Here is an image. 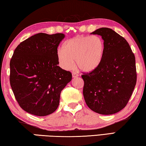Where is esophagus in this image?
Returning <instances> with one entry per match:
<instances>
[{"label": "esophagus", "mask_w": 146, "mask_h": 146, "mask_svg": "<svg viewBox=\"0 0 146 146\" xmlns=\"http://www.w3.org/2000/svg\"><path fill=\"white\" fill-rule=\"evenodd\" d=\"M78 76V74H76V72H72V78H77Z\"/></svg>", "instance_id": "esophagus-1"}]
</instances>
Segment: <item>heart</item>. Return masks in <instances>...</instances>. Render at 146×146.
Listing matches in <instances>:
<instances>
[{
  "label": "heart",
  "instance_id": "b5f03b06",
  "mask_svg": "<svg viewBox=\"0 0 146 146\" xmlns=\"http://www.w3.org/2000/svg\"><path fill=\"white\" fill-rule=\"evenodd\" d=\"M105 42L98 35H77L64 42L57 51V60L62 68L70 70L74 66L84 72H90L101 64L104 56Z\"/></svg>",
  "mask_w": 146,
  "mask_h": 146
}]
</instances>
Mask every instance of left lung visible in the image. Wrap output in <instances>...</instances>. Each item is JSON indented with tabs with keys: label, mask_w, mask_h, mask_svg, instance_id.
Instances as JSON below:
<instances>
[{
	"label": "left lung",
	"mask_w": 146,
	"mask_h": 146,
	"mask_svg": "<svg viewBox=\"0 0 146 146\" xmlns=\"http://www.w3.org/2000/svg\"><path fill=\"white\" fill-rule=\"evenodd\" d=\"M91 34L102 37L105 52L98 67L82 76L83 96L94 112L115 114L126 106L137 83L135 55L127 40L111 28H99Z\"/></svg>",
	"instance_id": "8db88e82"
}]
</instances>
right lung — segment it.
I'll use <instances>...</instances> for the list:
<instances>
[{"instance_id":"1","label":"right lung","mask_w":146,"mask_h":146,"mask_svg":"<svg viewBox=\"0 0 146 146\" xmlns=\"http://www.w3.org/2000/svg\"><path fill=\"white\" fill-rule=\"evenodd\" d=\"M63 33H39L19 44L10 61L11 87L19 106L38 116L49 115L59 104L72 74L57 66V47Z\"/></svg>"}]
</instances>
